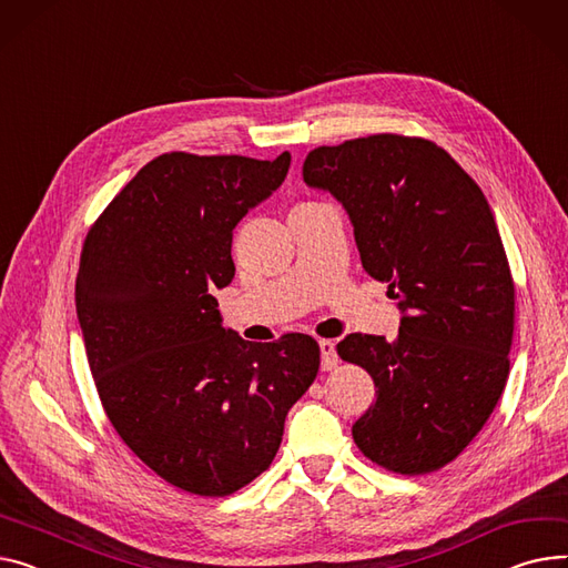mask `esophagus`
I'll return each instance as SVG.
<instances>
[{
  "mask_svg": "<svg viewBox=\"0 0 568 568\" xmlns=\"http://www.w3.org/2000/svg\"><path fill=\"white\" fill-rule=\"evenodd\" d=\"M320 352H322V367L333 369L337 365V354L331 339H320Z\"/></svg>",
  "mask_w": 568,
  "mask_h": 568,
  "instance_id": "esophagus-1",
  "label": "esophagus"
}]
</instances>
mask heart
<instances>
[{
    "instance_id": "1",
    "label": "heart",
    "mask_w": 568,
    "mask_h": 568,
    "mask_svg": "<svg viewBox=\"0 0 568 568\" xmlns=\"http://www.w3.org/2000/svg\"><path fill=\"white\" fill-rule=\"evenodd\" d=\"M304 205H308V203H304Z\"/></svg>"
}]
</instances>
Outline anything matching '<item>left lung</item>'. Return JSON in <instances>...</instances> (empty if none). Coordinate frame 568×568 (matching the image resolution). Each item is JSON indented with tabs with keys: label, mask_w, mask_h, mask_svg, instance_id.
<instances>
[{
	"label": "left lung",
	"mask_w": 568,
	"mask_h": 568,
	"mask_svg": "<svg viewBox=\"0 0 568 568\" xmlns=\"http://www.w3.org/2000/svg\"><path fill=\"white\" fill-rule=\"evenodd\" d=\"M304 180L345 205L363 270L388 283L404 313L393 343L367 333L337 343V356L376 386L354 443L390 473L440 470L486 425L509 376L516 287L494 212L423 136L320 145Z\"/></svg>",
	"instance_id": "left-lung-1"
}]
</instances>
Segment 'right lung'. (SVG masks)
<instances>
[{"mask_svg":"<svg viewBox=\"0 0 568 568\" xmlns=\"http://www.w3.org/2000/svg\"><path fill=\"white\" fill-rule=\"evenodd\" d=\"M276 160L164 153L87 233L74 301L109 423L171 486L231 496L267 470L287 410L315 382L304 333L248 343L225 331L214 290L235 276V225L285 180Z\"/></svg>","mask_w":568,"mask_h":568,"instance_id":"1","label":"right lung"}]
</instances>
